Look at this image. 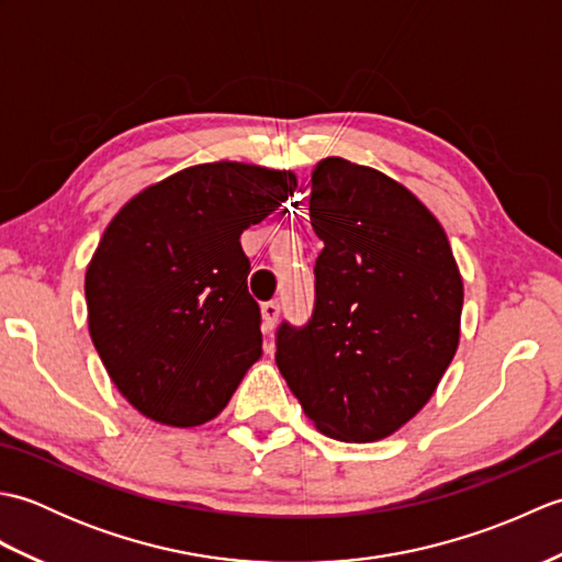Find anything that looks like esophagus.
<instances>
[{
    "mask_svg": "<svg viewBox=\"0 0 562 562\" xmlns=\"http://www.w3.org/2000/svg\"><path fill=\"white\" fill-rule=\"evenodd\" d=\"M262 312V328L270 333L274 326H278V316H280V304L278 302H266L260 306Z\"/></svg>",
    "mask_w": 562,
    "mask_h": 562,
    "instance_id": "obj_1",
    "label": "esophagus"
}]
</instances>
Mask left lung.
<instances>
[{
    "label": "left lung",
    "mask_w": 562,
    "mask_h": 562,
    "mask_svg": "<svg viewBox=\"0 0 562 562\" xmlns=\"http://www.w3.org/2000/svg\"><path fill=\"white\" fill-rule=\"evenodd\" d=\"M308 217L324 250L304 326L282 321L278 362L321 432L376 441L432 396L459 348L463 282L449 238L408 188L328 157Z\"/></svg>",
    "instance_id": "obj_1"
}]
</instances>
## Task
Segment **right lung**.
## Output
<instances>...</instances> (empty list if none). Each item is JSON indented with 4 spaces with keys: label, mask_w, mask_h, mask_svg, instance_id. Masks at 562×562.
<instances>
[{
    "label": "right lung",
    "mask_w": 562,
    "mask_h": 562,
    "mask_svg": "<svg viewBox=\"0 0 562 562\" xmlns=\"http://www.w3.org/2000/svg\"><path fill=\"white\" fill-rule=\"evenodd\" d=\"M296 188L292 171L198 164L135 195L87 268L89 333L117 391L171 427L217 417L262 355L244 229Z\"/></svg>",
    "instance_id": "right-lung-1"
}]
</instances>
